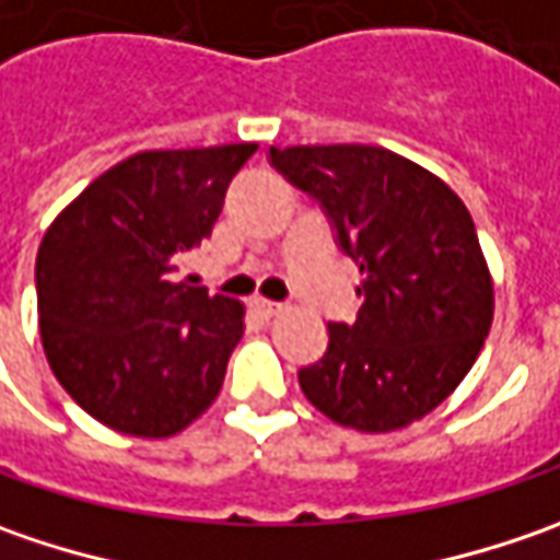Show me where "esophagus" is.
<instances>
[{
  "instance_id": "obj_1",
  "label": "esophagus",
  "mask_w": 560,
  "mask_h": 560,
  "mask_svg": "<svg viewBox=\"0 0 560 560\" xmlns=\"http://www.w3.org/2000/svg\"><path fill=\"white\" fill-rule=\"evenodd\" d=\"M252 308L261 314V317H277V314L283 312V305L280 302H270V299H255Z\"/></svg>"
}]
</instances>
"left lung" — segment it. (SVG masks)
I'll use <instances>...</instances> for the list:
<instances>
[{
    "label": "left lung",
    "instance_id": "left-lung-1",
    "mask_svg": "<svg viewBox=\"0 0 560 560\" xmlns=\"http://www.w3.org/2000/svg\"><path fill=\"white\" fill-rule=\"evenodd\" d=\"M270 164L324 208L361 270L352 324L299 371L305 398L361 433H389L455 393L492 324L477 226L436 174L383 145H270Z\"/></svg>",
    "mask_w": 560,
    "mask_h": 560
}]
</instances>
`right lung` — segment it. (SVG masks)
Wrapping results in <instances>:
<instances>
[{
	"instance_id": "add662e5",
	"label": "right lung",
	"mask_w": 560,
	"mask_h": 560,
	"mask_svg": "<svg viewBox=\"0 0 560 560\" xmlns=\"http://www.w3.org/2000/svg\"><path fill=\"white\" fill-rule=\"evenodd\" d=\"M255 142L140 152L108 167L36 252L39 336L58 383L98 423L164 440L218 398L243 305L177 280L211 236Z\"/></svg>"
}]
</instances>
